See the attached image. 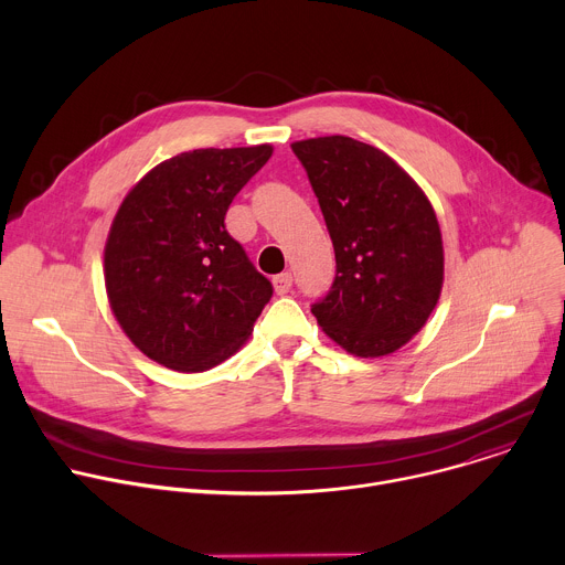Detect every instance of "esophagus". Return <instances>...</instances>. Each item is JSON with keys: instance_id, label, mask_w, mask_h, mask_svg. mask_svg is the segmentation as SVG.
I'll use <instances>...</instances> for the list:
<instances>
[{"instance_id": "1", "label": "esophagus", "mask_w": 565, "mask_h": 565, "mask_svg": "<svg viewBox=\"0 0 565 565\" xmlns=\"http://www.w3.org/2000/svg\"><path fill=\"white\" fill-rule=\"evenodd\" d=\"M273 286H275V292L277 295H286L290 292V286H292V275L290 273H281L273 279Z\"/></svg>"}]
</instances>
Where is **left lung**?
Listing matches in <instances>:
<instances>
[{"label": "left lung", "instance_id": "1", "mask_svg": "<svg viewBox=\"0 0 565 565\" xmlns=\"http://www.w3.org/2000/svg\"><path fill=\"white\" fill-rule=\"evenodd\" d=\"M324 214L335 281L312 315L355 358L405 347L434 312L445 281L436 212L423 188L382 149L349 136L290 145Z\"/></svg>", "mask_w": 565, "mask_h": 565}]
</instances>
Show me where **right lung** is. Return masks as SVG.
<instances>
[{
	"instance_id": "right-lung-1",
	"label": "right lung",
	"mask_w": 565,
	"mask_h": 565,
	"mask_svg": "<svg viewBox=\"0 0 565 565\" xmlns=\"http://www.w3.org/2000/svg\"><path fill=\"white\" fill-rule=\"evenodd\" d=\"M273 145L194 149L149 170L105 244V288L122 333L149 360L201 373L234 355L273 297L225 230V212Z\"/></svg>"
}]
</instances>
